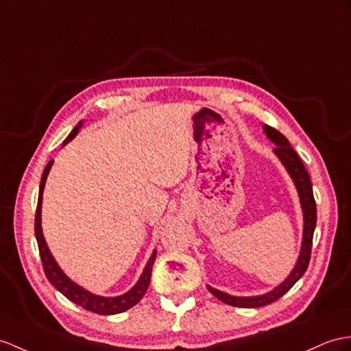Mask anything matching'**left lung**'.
<instances>
[{"label": "left lung", "instance_id": "obj_1", "mask_svg": "<svg viewBox=\"0 0 351 351\" xmlns=\"http://www.w3.org/2000/svg\"><path fill=\"white\" fill-rule=\"evenodd\" d=\"M263 130H265V132H267L268 138L276 144V147H274L276 155L281 159V162H283L286 169L289 171V174L292 176L293 182L296 184V189L299 193V198H301V205L304 210V241H302L301 256H299L298 263H296L295 269L292 271V274L287 277V280L283 285H280L277 289H274L272 292H269L267 295L238 298V296L226 295L225 292H220V290H217V289H213V287L207 286L210 292L215 295L219 301L225 302L228 305H232V306H241V308H258V306H265V305L276 302L277 299H280L286 292H289V290L293 287L296 281L305 274V271H306V268H308V263L311 259L313 235H314V229H315V221H317V207H315V199L313 195L311 178L308 176V171H306V168L304 165V162L301 160V158L298 156L295 149L290 146V143L286 136L280 131H277L276 128L265 125Z\"/></svg>", "mask_w": 351, "mask_h": 351}]
</instances>
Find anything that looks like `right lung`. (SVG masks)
Wrapping results in <instances>:
<instances>
[{
  "label": "right lung",
  "mask_w": 351,
  "mask_h": 351,
  "mask_svg": "<svg viewBox=\"0 0 351 351\" xmlns=\"http://www.w3.org/2000/svg\"><path fill=\"white\" fill-rule=\"evenodd\" d=\"M79 128H80V123H79V126L74 128L70 135L66 136L64 144H66L77 132H79ZM52 162L53 160L49 162L45 171H43V176H41L38 202H37V210H36V228H34L36 229V238H37V244H38V252H40L41 263H43V269H45V274H46L47 280L65 298L70 299V301L83 306V308H86L89 311L97 313V314L110 315V314L123 313L126 310L132 308L134 305L140 302V299L144 296V293H146V290L150 285L152 268H153V263H155V259H156V252H153L152 258L149 259V262L146 265V268H144V271H143V276L138 280V283H136L130 290V292L122 295V296H117V298H102V296L92 295V293L86 292L84 289H82L80 286L74 285L70 278L65 277L64 272L59 269L58 263L52 258V254H50L45 238H43V234H41V217H40L41 216V198H43V189H45V183H46V178L49 174V169H50V167H52Z\"/></svg>",
  "instance_id": "obj_1"
}]
</instances>
